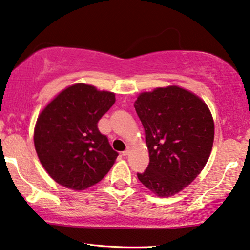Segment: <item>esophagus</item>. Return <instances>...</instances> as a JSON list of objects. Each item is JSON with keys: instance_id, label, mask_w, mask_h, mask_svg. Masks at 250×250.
I'll list each match as a JSON object with an SVG mask.
<instances>
[{"instance_id": "esophagus-1", "label": "esophagus", "mask_w": 250, "mask_h": 250, "mask_svg": "<svg viewBox=\"0 0 250 250\" xmlns=\"http://www.w3.org/2000/svg\"><path fill=\"white\" fill-rule=\"evenodd\" d=\"M129 152H131V149L127 148V149L125 150V151H123V156H128Z\"/></svg>"}]
</instances>
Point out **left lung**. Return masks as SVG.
Segmentation results:
<instances>
[{"instance_id":"obj_1","label":"left lung","mask_w":250,"mask_h":250,"mask_svg":"<svg viewBox=\"0 0 250 250\" xmlns=\"http://www.w3.org/2000/svg\"><path fill=\"white\" fill-rule=\"evenodd\" d=\"M134 108L146 133L149 165L138 177L156 196L179 193L201 173L214 142V119L203 99L169 85L142 92Z\"/></svg>"}]
</instances>
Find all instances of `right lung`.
Segmentation results:
<instances>
[{"label": "right lung", "instance_id": "right-lung-1", "mask_svg": "<svg viewBox=\"0 0 250 250\" xmlns=\"http://www.w3.org/2000/svg\"><path fill=\"white\" fill-rule=\"evenodd\" d=\"M115 101L114 92L76 83L40 112L34 145L44 169L58 184L83 191L110 170L118 153L99 132L98 122Z\"/></svg>", "mask_w": 250, "mask_h": 250}]
</instances>
